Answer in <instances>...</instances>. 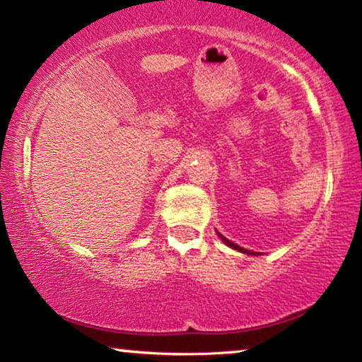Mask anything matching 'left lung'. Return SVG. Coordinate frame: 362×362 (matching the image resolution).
I'll list each match as a JSON object with an SVG mask.
<instances>
[{
    "label": "left lung",
    "instance_id": "8db88e82",
    "mask_svg": "<svg viewBox=\"0 0 362 362\" xmlns=\"http://www.w3.org/2000/svg\"><path fill=\"white\" fill-rule=\"evenodd\" d=\"M218 236H220V238H222V241H223L225 244H228V246H230V247H233V249H236V250H240V252H243V254H249V255H254V252H250V250H247V249H243V247H240V246H238V244H235V243H231V241H228V240H226V238H225V236H222V235H220V233H218Z\"/></svg>",
    "mask_w": 362,
    "mask_h": 362
}]
</instances>
